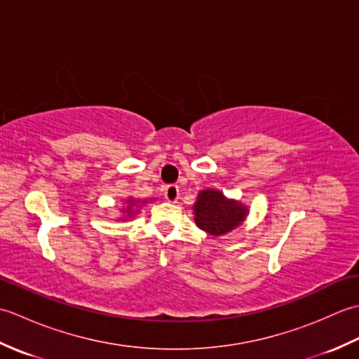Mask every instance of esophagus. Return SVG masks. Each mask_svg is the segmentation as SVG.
I'll use <instances>...</instances> for the list:
<instances>
[{"instance_id": "esophagus-1", "label": "esophagus", "mask_w": 359, "mask_h": 359, "mask_svg": "<svg viewBox=\"0 0 359 359\" xmlns=\"http://www.w3.org/2000/svg\"><path fill=\"white\" fill-rule=\"evenodd\" d=\"M163 196H165V199H166L168 202H172V203L177 202L179 197H180L179 187H177V185H168V187L165 188Z\"/></svg>"}]
</instances>
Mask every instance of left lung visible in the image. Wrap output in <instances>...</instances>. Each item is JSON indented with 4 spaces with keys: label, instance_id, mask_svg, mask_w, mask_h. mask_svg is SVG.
<instances>
[{
    "label": "left lung",
    "instance_id": "left-lung-1",
    "mask_svg": "<svg viewBox=\"0 0 359 359\" xmlns=\"http://www.w3.org/2000/svg\"><path fill=\"white\" fill-rule=\"evenodd\" d=\"M194 212L197 226L212 236H220L241 225L247 216V208L239 202L225 199L216 189H205L197 196Z\"/></svg>",
    "mask_w": 359,
    "mask_h": 359
}]
</instances>
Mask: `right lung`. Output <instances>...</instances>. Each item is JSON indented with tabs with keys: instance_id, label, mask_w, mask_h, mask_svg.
Segmentation results:
<instances>
[{
	"instance_id": "add662e5",
	"label": "right lung",
	"mask_w": 359,
	"mask_h": 359,
	"mask_svg": "<svg viewBox=\"0 0 359 359\" xmlns=\"http://www.w3.org/2000/svg\"><path fill=\"white\" fill-rule=\"evenodd\" d=\"M128 203H129V207H128V210H126V212H128V216H133V207L134 205L137 203L134 199H129L128 201Z\"/></svg>"
}]
</instances>
